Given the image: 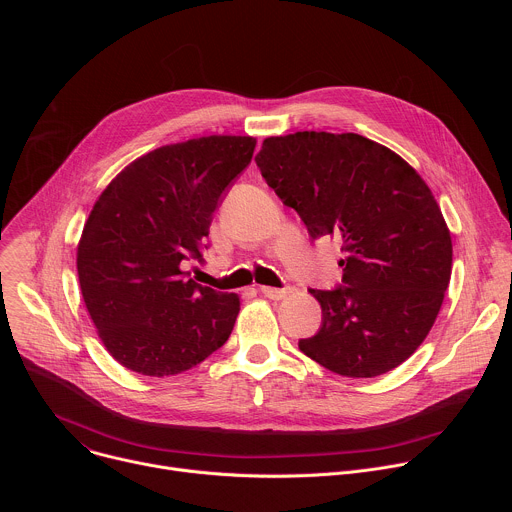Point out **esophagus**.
Returning <instances> with one entry per match:
<instances>
[{
	"instance_id": "esophagus-1",
	"label": "esophagus",
	"mask_w": 512,
	"mask_h": 512,
	"mask_svg": "<svg viewBox=\"0 0 512 512\" xmlns=\"http://www.w3.org/2000/svg\"><path fill=\"white\" fill-rule=\"evenodd\" d=\"M261 294H263L265 298H269V300H283V298L289 294V289H287V287H269V285H263V287H261Z\"/></svg>"
}]
</instances>
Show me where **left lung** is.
<instances>
[{"instance_id": "1", "label": "left lung", "mask_w": 512, "mask_h": 512, "mask_svg": "<svg viewBox=\"0 0 512 512\" xmlns=\"http://www.w3.org/2000/svg\"><path fill=\"white\" fill-rule=\"evenodd\" d=\"M255 162L312 239L338 237L346 253L342 285L310 289L322 326L300 350L352 379L399 367L429 334L452 275V237L427 184L358 133L267 137Z\"/></svg>"}]
</instances>
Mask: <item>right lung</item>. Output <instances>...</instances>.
<instances>
[{"label":"right lung","mask_w":512,"mask_h":512,"mask_svg":"<svg viewBox=\"0 0 512 512\" xmlns=\"http://www.w3.org/2000/svg\"><path fill=\"white\" fill-rule=\"evenodd\" d=\"M255 137L162 145L119 172L95 202L77 249L89 316L109 354L145 377L184 373L221 348L241 302L188 279L212 212L251 164Z\"/></svg>","instance_id":"right-lung-1"}]
</instances>
